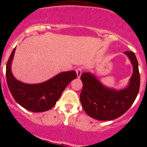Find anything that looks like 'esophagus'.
Segmentation results:
<instances>
[{
    "label": "esophagus",
    "mask_w": 147,
    "mask_h": 147,
    "mask_svg": "<svg viewBox=\"0 0 147 147\" xmlns=\"http://www.w3.org/2000/svg\"><path fill=\"white\" fill-rule=\"evenodd\" d=\"M76 74H77V76H78V78H80V76H82V69L81 68V67H78L77 68L76 70Z\"/></svg>",
    "instance_id": "1"
}]
</instances>
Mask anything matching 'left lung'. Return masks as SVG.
<instances>
[{
    "mask_svg": "<svg viewBox=\"0 0 147 147\" xmlns=\"http://www.w3.org/2000/svg\"><path fill=\"white\" fill-rule=\"evenodd\" d=\"M133 65V75L124 89L115 90L103 85L92 74L81 76L83 83L80 94L81 104L86 114L99 121H111L123 115L134 102L140 89L138 62L134 53L124 52Z\"/></svg>",
    "mask_w": 147,
    "mask_h": 147,
    "instance_id": "obj_1",
    "label": "left lung"
}]
</instances>
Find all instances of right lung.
Listing matches in <instances>:
<instances>
[{
	"label": "right lung",
	"mask_w": 147,
	"mask_h": 147,
	"mask_svg": "<svg viewBox=\"0 0 147 147\" xmlns=\"http://www.w3.org/2000/svg\"><path fill=\"white\" fill-rule=\"evenodd\" d=\"M15 49L10 54L6 66L7 83L12 96L20 106L30 111L43 112L51 109L69 82L77 78L76 72L64 71L40 84L21 82L13 77L11 71Z\"/></svg>",
	"instance_id": "1"
}]
</instances>
